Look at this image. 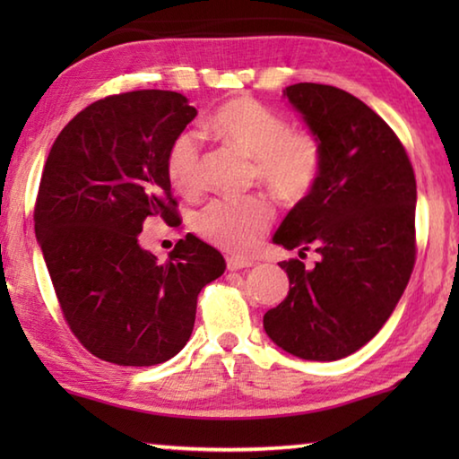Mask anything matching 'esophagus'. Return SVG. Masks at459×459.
I'll return each instance as SVG.
<instances>
[{
  "instance_id": "34e87169",
  "label": "esophagus",
  "mask_w": 459,
  "mask_h": 459,
  "mask_svg": "<svg viewBox=\"0 0 459 459\" xmlns=\"http://www.w3.org/2000/svg\"><path fill=\"white\" fill-rule=\"evenodd\" d=\"M255 263L251 259H245V257H235V255H230L227 257V267L230 271H238V269H247V267H253Z\"/></svg>"
}]
</instances>
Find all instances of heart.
<instances>
[{"label":"heart","mask_w":459,"mask_h":459,"mask_svg":"<svg viewBox=\"0 0 459 459\" xmlns=\"http://www.w3.org/2000/svg\"><path fill=\"white\" fill-rule=\"evenodd\" d=\"M222 142L255 158L253 174L287 202H301L316 190L324 172V143L314 131L291 129L283 115L271 111L253 97L222 103L208 119ZM168 178L184 196L204 188L202 145L194 131H182L168 150ZM275 221V206L263 194L216 198L194 214V229L202 238L230 253L257 247Z\"/></svg>","instance_id":"1"}]
</instances>
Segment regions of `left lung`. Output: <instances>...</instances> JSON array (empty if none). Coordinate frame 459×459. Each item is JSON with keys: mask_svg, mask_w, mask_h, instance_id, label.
<instances>
[{"mask_svg": "<svg viewBox=\"0 0 459 459\" xmlns=\"http://www.w3.org/2000/svg\"><path fill=\"white\" fill-rule=\"evenodd\" d=\"M324 143L316 190L285 216L273 240L321 255L314 268L279 265L290 293L263 316L267 336L306 360H338L362 348L399 304L417 257V184L397 134L351 92L298 82L285 89Z\"/></svg>", "mask_w": 459, "mask_h": 459, "instance_id": "1", "label": "left lung"}]
</instances>
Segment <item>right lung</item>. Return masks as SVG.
Here are the masks:
<instances>
[{"mask_svg":"<svg viewBox=\"0 0 459 459\" xmlns=\"http://www.w3.org/2000/svg\"><path fill=\"white\" fill-rule=\"evenodd\" d=\"M196 117L174 91L105 97L68 121L44 164L34 229L65 322L119 367L166 362L188 342L202 287L227 269L194 235L168 261L139 247L150 216L180 227L166 158Z\"/></svg>","mask_w":459,"mask_h":459,"instance_id":"right-lung-1","label":"right lung"}]
</instances>
